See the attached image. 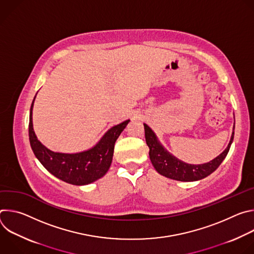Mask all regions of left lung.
Here are the masks:
<instances>
[{"label":"left lung","mask_w":254,"mask_h":254,"mask_svg":"<svg viewBox=\"0 0 254 254\" xmlns=\"http://www.w3.org/2000/svg\"><path fill=\"white\" fill-rule=\"evenodd\" d=\"M143 127L144 136H146V141L150 149V159L156 171L167 178L177 181H183V182H191V181L201 180L213 173L220 166V164L227 156L234 137V132H232L228 147L222 154H220L211 162L203 165H190L183 163L182 161H179L174 156L170 155L161 146L153 130L146 124L143 125Z\"/></svg>","instance_id":"8db88e82"}]
</instances>
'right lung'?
I'll return each instance as SVG.
<instances>
[{"label":"right lung","mask_w":254,"mask_h":254,"mask_svg":"<svg viewBox=\"0 0 254 254\" xmlns=\"http://www.w3.org/2000/svg\"><path fill=\"white\" fill-rule=\"evenodd\" d=\"M35 99V98H34ZM29 119V139L31 148L44 168L56 178L72 185H87L103 177L111 167L115 142L126 128L129 120L113 127L92 149L77 154L54 153L37 139L33 130L32 108Z\"/></svg>","instance_id":"obj_1"}]
</instances>
